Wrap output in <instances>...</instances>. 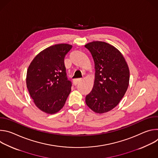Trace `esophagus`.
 Instances as JSON below:
<instances>
[{
	"instance_id": "obj_1",
	"label": "esophagus",
	"mask_w": 158,
	"mask_h": 158,
	"mask_svg": "<svg viewBox=\"0 0 158 158\" xmlns=\"http://www.w3.org/2000/svg\"><path fill=\"white\" fill-rule=\"evenodd\" d=\"M81 80H82V79H81V78L74 79L73 80V84H74V85H76L78 84V82H79Z\"/></svg>"
}]
</instances>
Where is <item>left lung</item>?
<instances>
[{
    "instance_id": "left-lung-1",
    "label": "left lung",
    "mask_w": 158,
    "mask_h": 158,
    "mask_svg": "<svg viewBox=\"0 0 158 158\" xmlns=\"http://www.w3.org/2000/svg\"><path fill=\"white\" fill-rule=\"evenodd\" d=\"M95 64L92 91L85 97L87 106L96 113L114 108L124 96L129 82V70L122 54L114 46L101 41L85 45Z\"/></svg>"
}]
</instances>
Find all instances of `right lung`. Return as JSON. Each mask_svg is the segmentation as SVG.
<instances>
[{
  "instance_id": "right-lung-1",
  "label": "right lung",
  "mask_w": 158,
  "mask_h": 158,
  "mask_svg": "<svg viewBox=\"0 0 158 158\" xmlns=\"http://www.w3.org/2000/svg\"><path fill=\"white\" fill-rule=\"evenodd\" d=\"M72 48L59 44L46 48L31 62L27 72L26 83L29 94L36 106L48 114H54L65 104L71 91L64 57Z\"/></svg>"
}]
</instances>
